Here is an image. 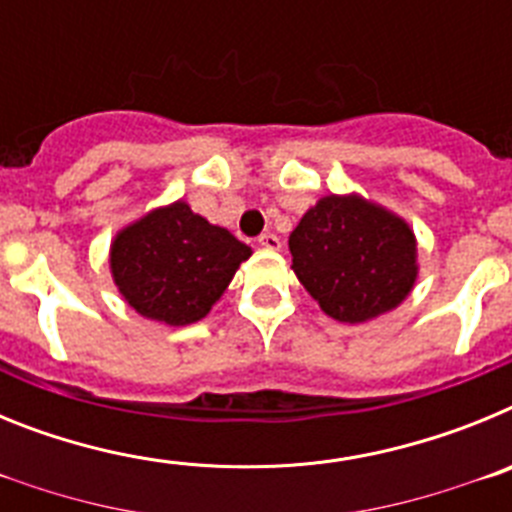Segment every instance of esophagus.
Here are the masks:
<instances>
[{
	"label": "esophagus",
	"mask_w": 512,
	"mask_h": 512,
	"mask_svg": "<svg viewBox=\"0 0 512 512\" xmlns=\"http://www.w3.org/2000/svg\"><path fill=\"white\" fill-rule=\"evenodd\" d=\"M259 246L269 248V251H279V248H282V241H279V235H274V233H261Z\"/></svg>",
	"instance_id": "34e87169"
}]
</instances>
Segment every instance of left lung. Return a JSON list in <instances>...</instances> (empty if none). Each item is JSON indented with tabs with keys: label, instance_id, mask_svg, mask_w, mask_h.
<instances>
[{
	"label": "left lung",
	"instance_id": "1",
	"mask_svg": "<svg viewBox=\"0 0 512 512\" xmlns=\"http://www.w3.org/2000/svg\"><path fill=\"white\" fill-rule=\"evenodd\" d=\"M292 269L325 315L366 323L390 312L418 279L410 225L359 194H328L289 235Z\"/></svg>",
	"mask_w": 512,
	"mask_h": 512
}]
</instances>
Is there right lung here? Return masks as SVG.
I'll return each mask as SVG.
<instances>
[{"label": "right lung", "instance_id": "1", "mask_svg": "<svg viewBox=\"0 0 512 512\" xmlns=\"http://www.w3.org/2000/svg\"><path fill=\"white\" fill-rule=\"evenodd\" d=\"M251 248L194 215L187 202L148 212L115 235L110 269L138 315L166 325L197 323L228 289Z\"/></svg>", "mask_w": 512, "mask_h": 512}]
</instances>
